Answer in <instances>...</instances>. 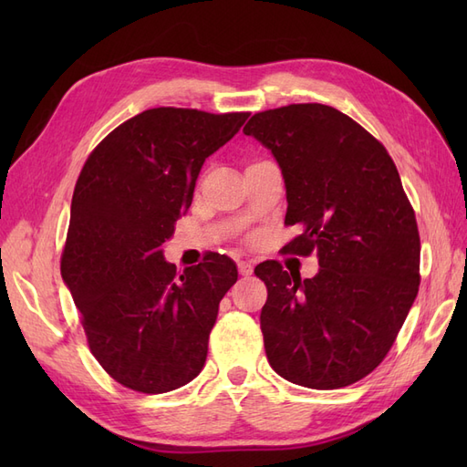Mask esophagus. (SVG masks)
<instances>
[{"label":"esophagus","instance_id":"obj_1","mask_svg":"<svg viewBox=\"0 0 467 467\" xmlns=\"http://www.w3.org/2000/svg\"><path fill=\"white\" fill-rule=\"evenodd\" d=\"M237 271L242 276H249L253 273V265L249 261H239L237 263Z\"/></svg>","mask_w":467,"mask_h":467}]
</instances>
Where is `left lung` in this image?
I'll list each match as a JSON object with an SVG mask.
<instances>
[{"mask_svg": "<svg viewBox=\"0 0 467 467\" xmlns=\"http://www.w3.org/2000/svg\"><path fill=\"white\" fill-rule=\"evenodd\" d=\"M276 160L288 225L286 253H317L300 278L276 261L255 266L268 290L261 312L273 370L292 384L337 389L384 360L419 292L415 212L393 160L360 124L327 105L257 112L244 129Z\"/></svg>", "mask_w": 467, "mask_h": 467, "instance_id": "left-lung-1", "label": "left lung"}]
</instances>
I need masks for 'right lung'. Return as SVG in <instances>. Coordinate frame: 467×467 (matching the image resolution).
<instances>
[{"mask_svg": "<svg viewBox=\"0 0 467 467\" xmlns=\"http://www.w3.org/2000/svg\"><path fill=\"white\" fill-rule=\"evenodd\" d=\"M247 117L150 109L112 130L81 169L60 271L93 357L126 388L165 393L202 370L237 266L210 253L179 275L161 245L189 210L208 155Z\"/></svg>", "mask_w": 467, "mask_h": 467, "instance_id": "1", "label": "right lung"}]
</instances>
